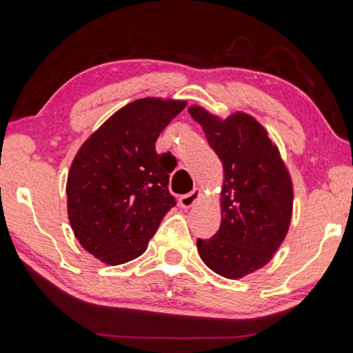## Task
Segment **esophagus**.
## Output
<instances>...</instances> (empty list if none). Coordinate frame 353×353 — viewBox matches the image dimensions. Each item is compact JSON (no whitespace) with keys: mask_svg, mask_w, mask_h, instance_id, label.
<instances>
[{"mask_svg":"<svg viewBox=\"0 0 353 353\" xmlns=\"http://www.w3.org/2000/svg\"><path fill=\"white\" fill-rule=\"evenodd\" d=\"M201 198H202V191L199 188H194L193 191H191V193L181 196V199H179V204H181L182 208H191Z\"/></svg>","mask_w":353,"mask_h":353,"instance_id":"esophagus-1","label":"esophagus"}]
</instances>
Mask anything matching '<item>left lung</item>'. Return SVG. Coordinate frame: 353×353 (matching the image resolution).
Returning <instances> with one entry per match:
<instances>
[{
    "instance_id": "1",
    "label": "left lung",
    "mask_w": 353,
    "mask_h": 353,
    "mask_svg": "<svg viewBox=\"0 0 353 353\" xmlns=\"http://www.w3.org/2000/svg\"><path fill=\"white\" fill-rule=\"evenodd\" d=\"M188 113L224 170L219 230L196 246L212 271L243 279L268 265L288 234L294 201L291 174L279 146L249 113L221 118L198 104H191Z\"/></svg>"
}]
</instances>
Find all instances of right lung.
Returning a JSON list of instances; mask_svg holds the SVG:
<instances>
[{
	"label": "right lung",
	"instance_id": "obj_1",
	"mask_svg": "<svg viewBox=\"0 0 353 353\" xmlns=\"http://www.w3.org/2000/svg\"><path fill=\"white\" fill-rule=\"evenodd\" d=\"M187 101L146 97L107 118L82 143L67 179V212L81 246L105 265L140 256L176 201L171 155L155 141Z\"/></svg>",
	"mask_w": 353,
	"mask_h": 353
}]
</instances>
